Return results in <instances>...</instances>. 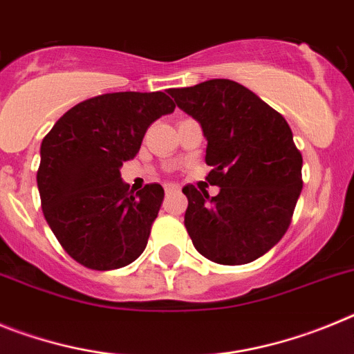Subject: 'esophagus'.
Returning a JSON list of instances; mask_svg holds the SVG:
<instances>
[{
	"instance_id": "1",
	"label": "esophagus",
	"mask_w": 354,
	"mask_h": 354,
	"mask_svg": "<svg viewBox=\"0 0 354 354\" xmlns=\"http://www.w3.org/2000/svg\"><path fill=\"white\" fill-rule=\"evenodd\" d=\"M165 192H167V193L179 192V186H177V184H167V186H165Z\"/></svg>"
}]
</instances>
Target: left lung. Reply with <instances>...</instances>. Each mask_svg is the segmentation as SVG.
<instances>
[{
  "mask_svg": "<svg viewBox=\"0 0 354 354\" xmlns=\"http://www.w3.org/2000/svg\"><path fill=\"white\" fill-rule=\"evenodd\" d=\"M168 93L200 122L212 167L205 179L220 187L216 196L193 184L183 187L193 245L223 266L262 257L287 232L303 187V158L289 124L236 81L209 80Z\"/></svg>",
  "mask_w": 354,
  "mask_h": 354,
  "instance_id": "left-lung-1",
  "label": "left lung"
}]
</instances>
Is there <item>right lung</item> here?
<instances>
[{
  "label": "right lung",
  "instance_id": "right-lung-1",
  "mask_svg": "<svg viewBox=\"0 0 354 354\" xmlns=\"http://www.w3.org/2000/svg\"><path fill=\"white\" fill-rule=\"evenodd\" d=\"M175 109L162 92H115L71 108L40 145L37 171L46 221L81 266L118 270L140 257L165 198L161 184L134 195L120 167L138 154L147 129Z\"/></svg>",
  "mask_w": 354,
  "mask_h": 354
}]
</instances>
